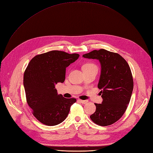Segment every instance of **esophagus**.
<instances>
[{
	"mask_svg": "<svg viewBox=\"0 0 153 153\" xmlns=\"http://www.w3.org/2000/svg\"><path fill=\"white\" fill-rule=\"evenodd\" d=\"M79 101H80L82 104H86L88 103V101H87V100H81V99H79Z\"/></svg>",
	"mask_w": 153,
	"mask_h": 153,
	"instance_id": "34e87169",
	"label": "esophagus"
}]
</instances>
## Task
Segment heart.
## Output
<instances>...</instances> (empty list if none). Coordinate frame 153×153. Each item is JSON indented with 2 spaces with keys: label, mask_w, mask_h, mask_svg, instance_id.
Listing matches in <instances>:
<instances>
[{
  "label": "heart",
  "mask_w": 153,
  "mask_h": 153,
  "mask_svg": "<svg viewBox=\"0 0 153 153\" xmlns=\"http://www.w3.org/2000/svg\"><path fill=\"white\" fill-rule=\"evenodd\" d=\"M92 68H97L96 65L94 64V63H92V62H88V63H85V64H84L82 66L83 70L92 69Z\"/></svg>",
  "instance_id": "b5f03b06"
}]
</instances>
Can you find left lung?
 <instances>
[{
	"label": "left lung",
	"mask_w": 153,
	"mask_h": 153,
	"mask_svg": "<svg viewBox=\"0 0 153 153\" xmlns=\"http://www.w3.org/2000/svg\"><path fill=\"white\" fill-rule=\"evenodd\" d=\"M82 57L98 59L101 65L97 88L102 89L103 101L101 104L95 103L96 111L90 118L99 126L114 124L124 114L133 90L129 65L121 55L103 49L94 50Z\"/></svg>",
	"instance_id": "1"
}]
</instances>
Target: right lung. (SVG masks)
<instances>
[{
    "label": "right lung",
    "mask_w": 153,
    "mask_h": 153,
    "mask_svg": "<svg viewBox=\"0 0 153 153\" xmlns=\"http://www.w3.org/2000/svg\"><path fill=\"white\" fill-rule=\"evenodd\" d=\"M79 57L78 54L52 51L30 60L24 72V85L26 101L39 122L56 126L67 117L76 99L58 95L55 85L64 82L65 68Z\"/></svg>",
    "instance_id": "right-lung-1"
}]
</instances>
